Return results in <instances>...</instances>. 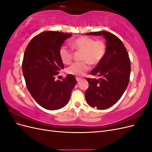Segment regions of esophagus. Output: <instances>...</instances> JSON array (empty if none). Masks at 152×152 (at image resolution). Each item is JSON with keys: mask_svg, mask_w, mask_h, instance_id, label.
Instances as JSON below:
<instances>
[{"mask_svg": "<svg viewBox=\"0 0 152 152\" xmlns=\"http://www.w3.org/2000/svg\"><path fill=\"white\" fill-rule=\"evenodd\" d=\"M81 79H81V78H80V77H76V80H77V82H79V81H80V80Z\"/></svg>", "mask_w": 152, "mask_h": 152, "instance_id": "1", "label": "esophagus"}]
</instances>
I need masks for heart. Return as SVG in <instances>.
<instances>
[{"label": "heart", "mask_w": 152, "mask_h": 152, "mask_svg": "<svg viewBox=\"0 0 152 152\" xmlns=\"http://www.w3.org/2000/svg\"><path fill=\"white\" fill-rule=\"evenodd\" d=\"M70 45L73 49L82 52L81 62L74 63L66 69L70 75L80 76L89 70V64L96 65L104 56L107 45L101 40H95L86 36H81L72 40ZM59 57L63 63L69 65L73 58V53L66 45H62L59 50Z\"/></svg>", "instance_id": "heart-1"}]
</instances>
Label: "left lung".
<instances>
[{
  "instance_id": "left-lung-1",
  "label": "left lung",
  "mask_w": 152,
  "mask_h": 152,
  "mask_svg": "<svg viewBox=\"0 0 152 152\" xmlns=\"http://www.w3.org/2000/svg\"><path fill=\"white\" fill-rule=\"evenodd\" d=\"M86 35H102L106 40L104 56L91 72V75L100 78H87L89 87L85 93L91 107L104 110L115 104L125 92L130 79V59L122 41L110 32L100 31Z\"/></svg>"
}]
</instances>
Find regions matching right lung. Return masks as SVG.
Listing matches in <instances>:
<instances>
[{
  "label": "right lung",
  "instance_id": "1",
  "mask_svg": "<svg viewBox=\"0 0 152 152\" xmlns=\"http://www.w3.org/2000/svg\"><path fill=\"white\" fill-rule=\"evenodd\" d=\"M71 34L46 31L36 35L27 45L22 63L26 87L41 107L55 110L65 107L77 84L75 77L68 74L62 81L55 75L64 68L59 50Z\"/></svg>",
  "mask_w": 152,
  "mask_h": 152
}]
</instances>
